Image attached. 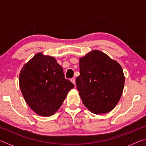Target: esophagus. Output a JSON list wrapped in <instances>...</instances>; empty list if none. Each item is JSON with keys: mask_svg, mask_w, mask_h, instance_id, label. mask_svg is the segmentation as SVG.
Segmentation results:
<instances>
[{"mask_svg": "<svg viewBox=\"0 0 146 146\" xmlns=\"http://www.w3.org/2000/svg\"><path fill=\"white\" fill-rule=\"evenodd\" d=\"M71 82H72V83L75 86V83H76V82H75V78H71Z\"/></svg>", "mask_w": 146, "mask_h": 146, "instance_id": "1", "label": "esophagus"}]
</instances>
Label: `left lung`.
Returning <instances> with one entry per match:
<instances>
[{"label": "left lung", "mask_w": 146, "mask_h": 146, "mask_svg": "<svg viewBox=\"0 0 146 146\" xmlns=\"http://www.w3.org/2000/svg\"><path fill=\"white\" fill-rule=\"evenodd\" d=\"M79 67L76 84L84 104L94 114L111 111L122 95L125 76L122 66L95 49L79 58Z\"/></svg>", "instance_id": "left-lung-1"}]
</instances>
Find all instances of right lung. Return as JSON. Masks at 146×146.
Wrapping results in <instances>:
<instances>
[{
  "instance_id": "obj_1",
  "label": "right lung",
  "mask_w": 146,
  "mask_h": 146,
  "mask_svg": "<svg viewBox=\"0 0 146 146\" xmlns=\"http://www.w3.org/2000/svg\"><path fill=\"white\" fill-rule=\"evenodd\" d=\"M19 86L24 100L36 114L49 117L62 104L74 88L64 77L63 69L55 57L36 53L20 71Z\"/></svg>"
}]
</instances>
